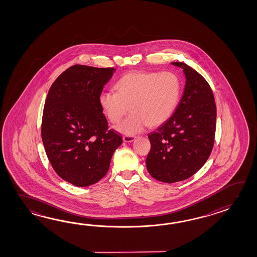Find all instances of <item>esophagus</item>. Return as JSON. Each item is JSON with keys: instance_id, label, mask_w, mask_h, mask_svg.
<instances>
[{"instance_id": "esophagus-1", "label": "esophagus", "mask_w": 257, "mask_h": 257, "mask_svg": "<svg viewBox=\"0 0 257 257\" xmlns=\"http://www.w3.org/2000/svg\"><path fill=\"white\" fill-rule=\"evenodd\" d=\"M136 140L135 136H124L123 137V142H132Z\"/></svg>"}]
</instances>
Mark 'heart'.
I'll use <instances>...</instances> for the list:
<instances>
[{
    "label": "heart",
    "mask_w": 257,
    "mask_h": 257,
    "mask_svg": "<svg viewBox=\"0 0 257 257\" xmlns=\"http://www.w3.org/2000/svg\"><path fill=\"white\" fill-rule=\"evenodd\" d=\"M114 91H103L99 104L115 130L134 135L149 125L160 126L174 114L181 95V80L173 71H130L115 82Z\"/></svg>",
    "instance_id": "b5f03b06"
}]
</instances>
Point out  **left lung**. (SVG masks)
<instances>
[{
    "instance_id": "obj_1",
    "label": "left lung",
    "mask_w": 257,
    "mask_h": 257,
    "mask_svg": "<svg viewBox=\"0 0 257 257\" xmlns=\"http://www.w3.org/2000/svg\"><path fill=\"white\" fill-rule=\"evenodd\" d=\"M186 75V85L173 115L149 134L152 144L146 159L156 180L175 183L196 174L207 162L214 144L217 110L208 82L190 66L172 62Z\"/></svg>"
}]
</instances>
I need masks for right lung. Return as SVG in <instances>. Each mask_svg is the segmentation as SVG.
Returning a JSON list of instances; mask_svg holds the SVG:
<instances>
[{
    "label": "right lung",
    "mask_w": 257,
    "mask_h": 257,
    "mask_svg": "<svg viewBox=\"0 0 257 257\" xmlns=\"http://www.w3.org/2000/svg\"><path fill=\"white\" fill-rule=\"evenodd\" d=\"M114 68L71 66L56 79L44 105L41 136L55 172L79 187L97 183L109 169L122 138L108 130L99 95Z\"/></svg>",
    "instance_id": "right-lung-1"
}]
</instances>
